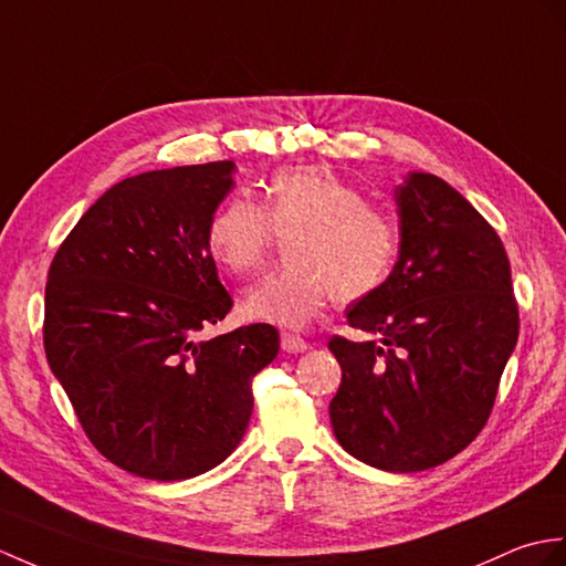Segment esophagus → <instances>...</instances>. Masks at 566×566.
<instances>
[{
    "instance_id": "obj_1",
    "label": "esophagus",
    "mask_w": 566,
    "mask_h": 566,
    "mask_svg": "<svg viewBox=\"0 0 566 566\" xmlns=\"http://www.w3.org/2000/svg\"><path fill=\"white\" fill-rule=\"evenodd\" d=\"M282 349L286 354H298V352H306L308 345H306L304 337L292 335V333H282Z\"/></svg>"
}]
</instances>
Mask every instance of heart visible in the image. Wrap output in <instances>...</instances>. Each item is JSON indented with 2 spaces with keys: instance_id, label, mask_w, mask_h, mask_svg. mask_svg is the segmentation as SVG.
Wrapping results in <instances>:
<instances>
[{
  "instance_id": "obj_1",
  "label": "heart",
  "mask_w": 566,
  "mask_h": 566,
  "mask_svg": "<svg viewBox=\"0 0 566 566\" xmlns=\"http://www.w3.org/2000/svg\"><path fill=\"white\" fill-rule=\"evenodd\" d=\"M286 243L289 265L258 280L243 294L245 318L304 327L327 301H359L386 284L398 258V229L378 207L364 202L352 182L318 166L274 174L262 188V207L235 195L207 223V251L231 274L255 272L274 243Z\"/></svg>"
}]
</instances>
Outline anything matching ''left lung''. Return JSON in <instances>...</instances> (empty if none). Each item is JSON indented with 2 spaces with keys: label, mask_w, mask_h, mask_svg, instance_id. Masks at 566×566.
<instances>
[{
  "label": "left lung",
  "mask_w": 566,
  "mask_h": 566,
  "mask_svg": "<svg viewBox=\"0 0 566 566\" xmlns=\"http://www.w3.org/2000/svg\"><path fill=\"white\" fill-rule=\"evenodd\" d=\"M396 205V268L347 311L371 339L327 343L343 366L331 422L357 461L417 472L461 453L488 422L518 306L502 239L461 192L407 174Z\"/></svg>",
  "instance_id": "left-lung-1"
}]
</instances>
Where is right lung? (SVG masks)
<instances>
[{
	"mask_svg": "<svg viewBox=\"0 0 566 566\" xmlns=\"http://www.w3.org/2000/svg\"><path fill=\"white\" fill-rule=\"evenodd\" d=\"M233 161L125 178L52 258L43 343L91 443L133 475L188 480L243 439L253 376L277 357L268 323L200 339L233 306L207 223Z\"/></svg>",
	"mask_w": 566,
	"mask_h": 566,
	"instance_id": "add662e5",
	"label": "right lung"
}]
</instances>
